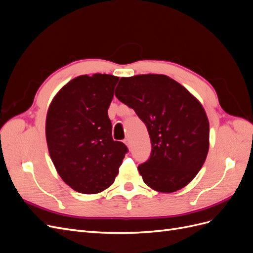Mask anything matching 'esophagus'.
<instances>
[{
    "label": "esophagus",
    "mask_w": 253,
    "mask_h": 253,
    "mask_svg": "<svg viewBox=\"0 0 253 253\" xmlns=\"http://www.w3.org/2000/svg\"><path fill=\"white\" fill-rule=\"evenodd\" d=\"M125 143L127 145L128 149H131V140H129V138H126Z\"/></svg>",
    "instance_id": "obj_1"
}]
</instances>
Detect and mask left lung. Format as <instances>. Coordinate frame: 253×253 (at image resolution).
Masks as SVG:
<instances>
[{
    "instance_id": "8db88e82",
    "label": "left lung",
    "mask_w": 253,
    "mask_h": 253,
    "mask_svg": "<svg viewBox=\"0 0 253 253\" xmlns=\"http://www.w3.org/2000/svg\"><path fill=\"white\" fill-rule=\"evenodd\" d=\"M115 96L148 128L151 155L138 166L145 185L165 193L187 186L209 150V121L202 104L178 82L155 74L121 78Z\"/></svg>"
}]
</instances>
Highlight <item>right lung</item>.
Returning <instances> with one entry per match:
<instances>
[{
    "instance_id": "obj_1",
    "label": "right lung",
    "mask_w": 253,
    "mask_h": 253,
    "mask_svg": "<svg viewBox=\"0 0 253 253\" xmlns=\"http://www.w3.org/2000/svg\"><path fill=\"white\" fill-rule=\"evenodd\" d=\"M118 80L106 74L79 76L60 89L48 109L50 158L61 178L79 193L109 188L128 151L113 139L108 115Z\"/></svg>"
}]
</instances>
